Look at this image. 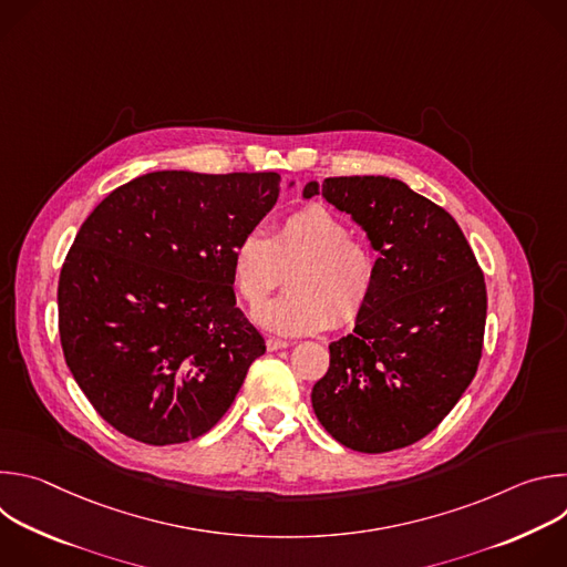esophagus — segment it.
<instances>
[{
	"label": "esophagus",
	"mask_w": 567,
	"mask_h": 567,
	"mask_svg": "<svg viewBox=\"0 0 567 567\" xmlns=\"http://www.w3.org/2000/svg\"><path fill=\"white\" fill-rule=\"evenodd\" d=\"M289 346H291L289 341H285V339H278V337H269V339H267V350H269V352H276V350L289 348Z\"/></svg>",
	"instance_id": "obj_1"
}]
</instances>
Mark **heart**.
<instances>
[{
  "label": "heart",
  "instance_id": "b5f03b06",
  "mask_svg": "<svg viewBox=\"0 0 567 567\" xmlns=\"http://www.w3.org/2000/svg\"><path fill=\"white\" fill-rule=\"evenodd\" d=\"M287 270L289 291L258 307L254 318L269 332L300 337L354 322L374 293L379 262L341 215L309 204L285 217L271 237L260 230L241 235L230 254L233 287L251 307Z\"/></svg>",
  "mask_w": 567,
  "mask_h": 567
}]
</instances>
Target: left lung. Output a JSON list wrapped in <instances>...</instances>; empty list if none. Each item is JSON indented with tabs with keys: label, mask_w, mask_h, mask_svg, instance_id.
<instances>
[{
	"label": "left lung",
	"mask_w": 567,
	"mask_h": 567,
	"mask_svg": "<svg viewBox=\"0 0 567 567\" xmlns=\"http://www.w3.org/2000/svg\"><path fill=\"white\" fill-rule=\"evenodd\" d=\"M352 215L379 251L374 293L352 334L330 343L311 390L318 422L343 446L385 453L426 437L475 377L487 287L457 221L390 177L305 186Z\"/></svg>",
	"instance_id": "8db88e82"
}]
</instances>
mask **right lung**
Listing matches in <instances>:
<instances>
[{
  "mask_svg": "<svg viewBox=\"0 0 567 567\" xmlns=\"http://www.w3.org/2000/svg\"><path fill=\"white\" fill-rule=\"evenodd\" d=\"M280 190L278 173H147L80 226L58 282L60 343L118 433L182 444L230 409L267 352L235 305L230 254Z\"/></svg>",
  "mask_w": 567,
  "mask_h": 567,
  "instance_id": "right-lung-1",
  "label": "right lung"
}]
</instances>
